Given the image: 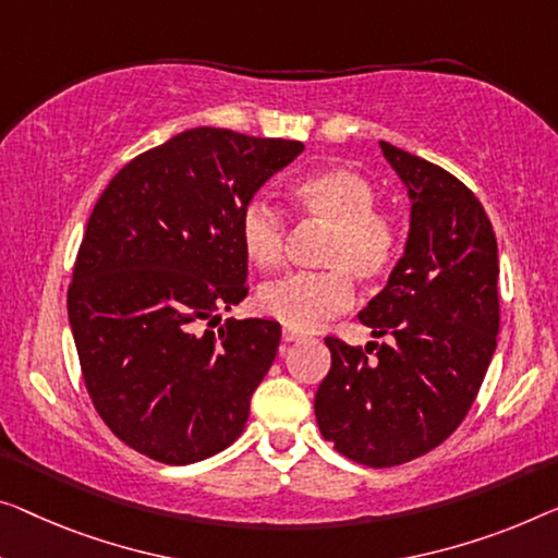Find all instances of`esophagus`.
Instances as JSON below:
<instances>
[{
    "label": "esophagus",
    "instance_id": "esophagus-1",
    "mask_svg": "<svg viewBox=\"0 0 558 558\" xmlns=\"http://www.w3.org/2000/svg\"><path fill=\"white\" fill-rule=\"evenodd\" d=\"M282 340H286V343H295V340H303V336L298 330L282 328Z\"/></svg>",
    "mask_w": 558,
    "mask_h": 558
}]
</instances>
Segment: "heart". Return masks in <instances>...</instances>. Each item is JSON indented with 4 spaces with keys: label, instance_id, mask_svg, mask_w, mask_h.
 I'll return each mask as SVG.
<instances>
[{
    "label": "heart",
    "instance_id": "b5f03b06",
    "mask_svg": "<svg viewBox=\"0 0 558 558\" xmlns=\"http://www.w3.org/2000/svg\"><path fill=\"white\" fill-rule=\"evenodd\" d=\"M295 215L326 226L320 272H298L257 290V311L290 330H313L355 301L353 278L380 282L396 268L403 247L401 218L378 207V190L361 170L330 165L307 172L290 185ZM243 253L255 268L272 270L286 260L288 220L265 199H251L238 220Z\"/></svg>",
    "mask_w": 558,
    "mask_h": 558
}]
</instances>
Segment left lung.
<instances>
[{
  "mask_svg": "<svg viewBox=\"0 0 558 558\" xmlns=\"http://www.w3.org/2000/svg\"><path fill=\"white\" fill-rule=\"evenodd\" d=\"M380 149L409 185L411 232L388 286L359 318L390 343L328 336L332 363L315 393L323 438L371 469L418 459L461 426L496 351L501 311L496 235L478 197L423 157L390 143Z\"/></svg>",
  "mask_w": 558,
  "mask_h": 558,
  "instance_id": "8db88e82",
  "label": "left lung"
}]
</instances>
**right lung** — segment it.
<instances>
[{
	"mask_svg": "<svg viewBox=\"0 0 558 558\" xmlns=\"http://www.w3.org/2000/svg\"><path fill=\"white\" fill-rule=\"evenodd\" d=\"M305 149L295 140L195 128L137 155L95 203L66 313L95 411L122 444L170 465L243 434L280 326L222 323L247 295L243 207Z\"/></svg>",
	"mask_w": 558,
	"mask_h": 558,
	"instance_id": "add662e5",
	"label": "right lung"
}]
</instances>
